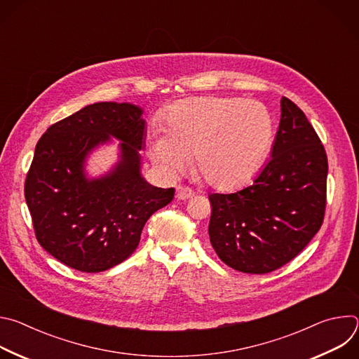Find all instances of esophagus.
Segmentation results:
<instances>
[{
	"label": "esophagus",
	"instance_id": "34e87169",
	"mask_svg": "<svg viewBox=\"0 0 359 359\" xmlns=\"http://www.w3.org/2000/svg\"><path fill=\"white\" fill-rule=\"evenodd\" d=\"M194 197V191L189 187H176V198L177 200H187V198H191Z\"/></svg>",
	"mask_w": 359,
	"mask_h": 359
}]
</instances>
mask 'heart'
I'll return each mask as SVG.
<instances>
[{"mask_svg": "<svg viewBox=\"0 0 359 359\" xmlns=\"http://www.w3.org/2000/svg\"><path fill=\"white\" fill-rule=\"evenodd\" d=\"M162 128H151L146 146L150 161L166 176L182 172L189 158L208 184L230 190L257 176L274 140V121L257 100L198 96L175 102Z\"/></svg>", "mask_w": 359, "mask_h": 359, "instance_id": "heart-1", "label": "heart"}]
</instances>
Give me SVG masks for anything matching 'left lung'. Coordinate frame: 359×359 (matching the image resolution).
<instances>
[{"mask_svg":"<svg viewBox=\"0 0 359 359\" xmlns=\"http://www.w3.org/2000/svg\"><path fill=\"white\" fill-rule=\"evenodd\" d=\"M271 159L236 193L209 194L210 243L223 263L266 274L291 262L320 230L327 197V153L304 112L281 97Z\"/></svg>","mask_w":359,"mask_h":359,"instance_id":"obj_1","label":"left lung"}]
</instances>
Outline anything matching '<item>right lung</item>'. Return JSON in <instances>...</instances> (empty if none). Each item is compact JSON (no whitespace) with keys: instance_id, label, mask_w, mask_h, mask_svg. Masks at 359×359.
<instances>
[{"instance_id":"add662e5","label":"right lung","mask_w":359,"mask_h":359,"mask_svg":"<svg viewBox=\"0 0 359 359\" xmlns=\"http://www.w3.org/2000/svg\"><path fill=\"white\" fill-rule=\"evenodd\" d=\"M143 112L129 102H96L49 126L36 143L27 206L38 243L71 269L99 273L125 262L149 217L173 198V187H156L142 175ZM114 138L117 162L90 177L88 156Z\"/></svg>"}]
</instances>
